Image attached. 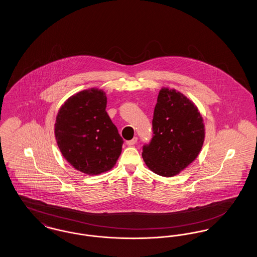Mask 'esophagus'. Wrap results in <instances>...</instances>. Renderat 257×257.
<instances>
[{"instance_id":"34e87169","label":"esophagus","mask_w":257,"mask_h":257,"mask_svg":"<svg viewBox=\"0 0 257 257\" xmlns=\"http://www.w3.org/2000/svg\"><path fill=\"white\" fill-rule=\"evenodd\" d=\"M137 141H138V138H137V137H134L132 140L127 141V142H126V144H127V146L131 147V146H134L135 144L137 143Z\"/></svg>"}]
</instances>
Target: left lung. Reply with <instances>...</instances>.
<instances>
[{"instance_id":"8db88e82","label":"left lung","mask_w":257,"mask_h":257,"mask_svg":"<svg viewBox=\"0 0 257 257\" xmlns=\"http://www.w3.org/2000/svg\"><path fill=\"white\" fill-rule=\"evenodd\" d=\"M153 138L143 158L154 173L171 177L198 156L205 138L203 118L193 101L169 87L160 90L154 109Z\"/></svg>"}]
</instances>
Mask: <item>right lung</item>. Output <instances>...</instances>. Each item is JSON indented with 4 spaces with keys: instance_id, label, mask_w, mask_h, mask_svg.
<instances>
[{
    "instance_id": "1",
    "label": "right lung",
    "mask_w": 257,
    "mask_h": 257,
    "mask_svg": "<svg viewBox=\"0 0 257 257\" xmlns=\"http://www.w3.org/2000/svg\"><path fill=\"white\" fill-rule=\"evenodd\" d=\"M106 107V93L88 88L68 98L56 118L55 137L62 156L88 175L110 171L121 153L122 138Z\"/></svg>"
}]
</instances>
